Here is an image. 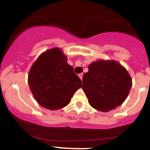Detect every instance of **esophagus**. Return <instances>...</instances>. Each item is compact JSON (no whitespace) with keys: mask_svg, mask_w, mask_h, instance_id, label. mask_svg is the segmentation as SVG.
<instances>
[{"mask_svg":"<svg viewBox=\"0 0 150 150\" xmlns=\"http://www.w3.org/2000/svg\"><path fill=\"white\" fill-rule=\"evenodd\" d=\"M79 77L80 78V79L82 80V77H83V74H79Z\"/></svg>","mask_w":150,"mask_h":150,"instance_id":"1","label":"esophagus"}]
</instances>
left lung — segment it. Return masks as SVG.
Wrapping results in <instances>:
<instances>
[{
    "instance_id": "8db88e82",
    "label": "left lung",
    "mask_w": 150,
    "mask_h": 150,
    "mask_svg": "<svg viewBox=\"0 0 150 150\" xmlns=\"http://www.w3.org/2000/svg\"><path fill=\"white\" fill-rule=\"evenodd\" d=\"M83 76L82 89L93 108L108 112L120 106L129 95L132 79L126 68L115 60L91 63Z\"/></svg>"
}]
</instances>
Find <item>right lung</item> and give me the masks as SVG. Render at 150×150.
<instances>
[{
  "label": "right lung",
  "instance_id": "1",
  "mask_svg": "<svg viewBox=\"0 0 150 150\" xmlns=\"http://www.w3.org/2000/svg\"><path fill=\"white\" fill-rule=\"evenodd\" d=\"M28 84L40 105L55 110L69 104L82 83L63 50L53 47L42 52L32 64Z\"/></svg>",
  "mask_w": 150,
  "mask_h": 150
}]
</instances>
